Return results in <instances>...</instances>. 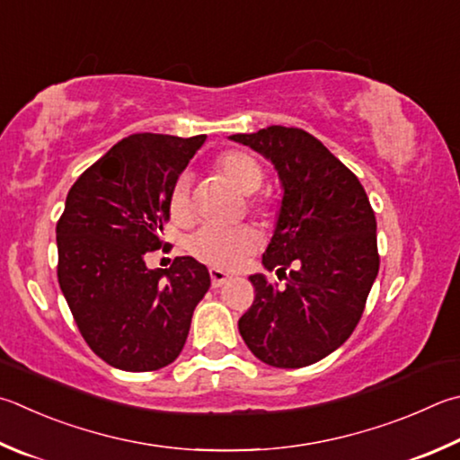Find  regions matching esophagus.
Segmentation results:
<instances>
[{
	"instance_id": "34e87169",
	"label": "esophagus",
	"mask_w": 460,
	"mask_h": 460,
	"mask_svg": "<svg viewBox=\"0 0 460 460\" xmlns=\"http://www.w3.org/2000/svg\"><path fill=\"white\" fill-rule=\"evenodd\" d=\"M208 275H211L213 288H221L223 283H227L231 279L229 273H225L223 270H217V267H211V270H208Z\"/></svg>"
}]
</instances>
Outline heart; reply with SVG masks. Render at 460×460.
<instances>
[{
  "label": "heart",
  "mask_w": 460,
  "mask_h": 460,
  "mask_svg": "<svg viewBox=\"0 0 460 460\" xmlns=\"http://www.w3.org/2000/svg\"><path fill=\"white\" fill-rule=\"evenodd\" d=\"M217 172L237 189L241 195H247V207L253 211H265L270 205V197L255 195V190L263 185L265 172L252 155L243 150H229V153L217 158ZM169 215L174 223H187L193 215L190 203V174L181 172L174 179L169 201ZM259 245V233L252 225H235V227H203L189 233L185 239V249L199 261L213 265L217 270H233L247 255H252Z\"/></svg>",
  "instance_id": "heart-1"
}]
</instances>
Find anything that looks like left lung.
<instances>
[{
    "label": "left lung",
    "mask_w": 460,
    "mask_h": 460,
    "mask_svg": "<svg viewBox=\"0 0 460 460\" xmlns=\"http://www.w3.org/2000/svg\"><path fill=\"white\" fill-rule=\"evenodd\" d=\"M229 138L271 161L283 187L263 267L288 283L279 289L263 273L249 278L255 299L239 333L261 362L304 368L338 349L360 322L380 267L376 217L356 174L310 132L267 127Z\"/></svg>",
    "instance_id": "8db88e82"
}]
</instances>
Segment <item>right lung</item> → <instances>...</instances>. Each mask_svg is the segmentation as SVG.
I'll return each instance as SVG.
<instances>
[{
    "instance_id": "right-lung-1",
    "label": "right lung",
    "mask_w": 460,
    "mask_h": 460,
    "mask_svg": "<svg viewBox=\"0 0 460 460\" xmlns=\"http://www.w3.org/2000/svg\"><path fill=\"white\" fill-rule=\"evenodd\" d=\"M205 138H122L66 197L56 225L58 281L82 338L119 370L150 372L177 360L211 286L193 257H177L169 270L145 263L163 247L172 182Z\"/></svg>"
}]
</instances>
